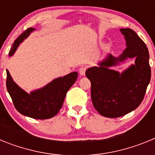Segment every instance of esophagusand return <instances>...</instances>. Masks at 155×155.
Segmentation results:
<instances>
[{
    "mask_svg": "<svg viewBox=\"0 0 155 155\" xmlns=\"http://www.w3.org/2000/svg\"><path fill=\"white\" fill-rule=\"evenodd\" d=\"M86 70H87V68H86L85 67H82V68H81L80 69H79V73H80V74L82 75V76L85 75Z\"/></svg>",
    "mask_w": 155,
    "mask_h": 155,
    "instance_id": "34e87169",
    "label": "esophagus"
}]
</instances>
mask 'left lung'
Masks as SVG:
<instances>
[{
	"mask_svg": "<svg viewBox=\"0 0 155 155\" xmlns=\"http://www.w3.org/2000/svg\"><path fill=\"white\" fill-rule=\"evenodd\" d=\"M127 46L124 53L115 58L109 54L99 63L86 71L91 81L93 105L99 114L109 118L125 116L140 105L150 83L151 71L147 47L134 30L121 28ZM127 57L135 58V64L122 74L108 69Z\"/></svg>",
	"mask_w": 155,
	"mask_h": 155,
	"instance_id": "left-lung-1",
	"label": "left lung"
}]
</instances>
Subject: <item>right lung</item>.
Masks as SVG:
<instances>
[{
	"label": "right lung",
	"mask_w": 155,
	"mask_h": 155,
	"mask_svg": "<svg viewBox=\"0 0 155 155\" xmlns=\"http://www.w3.org/2000/svg\"><path fill=\"white\" fill-rule=\"evenodd\" d=\"M33 28H28L15 39L9 56H12L19 44L26 39ZM78 72H72L63 78L54 79L42 88L28 94L14 82L7 70V90L15 109L21 114L37 120H46L57 115L62 107L67 92L74 84Z\"/></svg>",
	"instance_id": "add662e5"
}]
</instances>
